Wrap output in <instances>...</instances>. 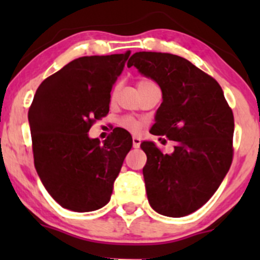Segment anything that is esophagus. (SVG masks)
I'll list each match as a JSON object with an SVG mask.
<instances>
[{
	"mask_svg": "<svg viewBox=\"0 0 260 260\" xmlns=\"http://www.w3.org/2000/svg\"><path fill=\"white\" fill-rule=\"evenodd\" d=\"M132 143H133V148H138L141 145V140L138 137H133L132 138Z\"/></svg>",
	"mask_w": 260,
	"mask_h": 260,
	"instance_id": "esophagus-1",
	"label": "esophagus"
}]
</instances>
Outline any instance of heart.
I'll use <instances>...</instances> for the list:
<instances>
[{"label":"heart","instance_id":"heart-1","mask_svg":"<svg viewBox=\"0 0 260 260\" xmlns=\"http://www.w3.org/2000/svg\"><path fill=\"white\" fill-rule=\"evenodd\" d=\"M149 80H140V83H138V85L140 84H143V83H148ZM122 125L123 127L128 128V129L131 131H136L138 129V127H140V124H138L137 120L132 119V118H124V119L122 120Z\"/></svg>","mask_w":260,"mask_h":260}]
</instances>
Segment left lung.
Returning <instances> with one entry per match:
<instances>
[{
    "mask_svg": "<svg viewBox=\"0 0 260 260\" xmlns=\"http://www.w3.org/2000/svg\"><path fill=\"white\" fill-rule=\"evenodd\" d=\"M127 67L161 88L162 103L149 133L175 141L171 153H162L152 141L141 143L149 205L165 216H186L210 200L229 171L233 112L219 83L183 57L140 51Z\"/></svg>",
    "mask_w": 260,
    "mask_h": 260,
    "instance_id": "obj_1",
    "label": "left lung"
}]
</instances>
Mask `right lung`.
<instances>
[{"mask_svg": "<svg viewBox=\"0 0 260 260\" xmlns=\"http://www.w3.org/2000/svg\"><path fill=\"white\" fill-rule=\"evenodd\" d=\"M129 54L75 59L36 90L28 111L34 162L46 191L62 208L88 212L111 200L132 136L117 129L101 142L88 132L94 120L108 114L112 88Z\"/></svg>", "mask_w": 260, "mask_h": 260, "instance_id": "1", "label": "right lung"}]
</instances>
